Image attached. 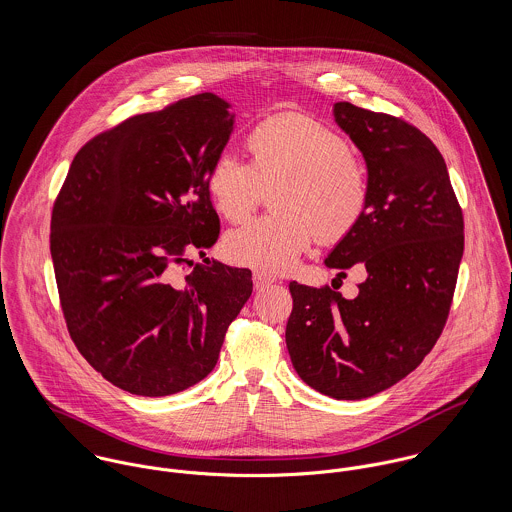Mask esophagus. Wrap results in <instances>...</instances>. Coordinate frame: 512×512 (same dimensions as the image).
Returning a JSON list of instances; mask_svg holds the SVG:
<instances>
[{
    "instance_id": "obj_1",
    "label": "esophagus",
    "mask_w": 512,
    "mask_h": 512,
    "mask_svg": "<svg viewBox=\"0 0 512 512\" xmlns=\"http://www.w3.org/2000/svg\"><path fill=\"white\" fill-rule=\"evenodd\" d=\"M252 280H254V288L256 290H264V288H268V286H272L276 282L272 276H268L264 272H254Z\"/></svg>"
}]
</instances>
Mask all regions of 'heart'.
<instances>
[{
	"mask_svg": "<svg viewBox=\"0 0 512 512\" xmlns=\"http://www.w3.org/2000/svg\"><path fill=\"white\" fill-rule=\"evenodd\" d=\"M250 163L220 153L209 167L207 191L232 224L248 219L272 195L274 215L234 230L228 256L266 274H284L317 236L347 238L363 220L370 187L363 159L333 128L295 112L260 120L246 134Z\"/></svg>",
	"mask_w": 512,
	"mask_h": 512,
	"instance_id": "b5f03b06",
	"label": "heart"
}]
</instances>
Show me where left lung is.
<instances>
[{
	"instance_id": "left-lung-1",
	"label": "left lung",
	"mask_w": 512,
	"mask_h": 512,
	"mask_svg": "<svg viewBox=\"0 0 512 512\" xmlns=\"http://www.w3.org/2000/svg\"><path fill=\"white\" fill-rule=\"evenodd\" d=\"M335 122L365 155L368 207L325 264L366 280L345 299L290 282L286 345L305 384L361 400L410 374L445 327L463 256V213L434 142L402 118L335 104Z\"/></svg>"
}]
</instances>
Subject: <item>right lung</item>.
<instances>
[{"label": "right lung", "mask_w": 512, "mask_h": 512, "mask_svg": "<svg viewBox=\"0 0 512 512\" xmlns=\"http://www.w3.org/2000/svg\"><path fill=\"white\" fill-rule=\"evenodd\" d=\"M232 132L228 102L205 92L94 136L74 155L51 215V258L76 349L114 386L169 396L219 361L252 272L195 264L220 220L207 173Z\"/></svg>", "instance_id": "obj_1"}]
</instances>
